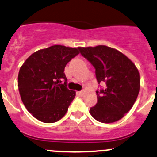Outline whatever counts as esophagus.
<instances>
[{
	"instance_id": "34e87169",
	"label": "esophagus",
	"mask_w": 157,
	"mask_h": 157,
	"mask_svg": "<svg viewBox=\"0 0 157 157\" xmlns=\"http://www.w3.org/2000/svg\"><path fill=\"white\" fill-rule=\"evenodd\" d=\"M84 94H85V92L83 90L82 91H79V92H78V96H80V97H82V96L84 95Z\"/></svg>"
}]
</instances>
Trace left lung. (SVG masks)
<instances>
[{
    "instance_id": "8db88e82",
    "label": "left lung",
    "mask_w": 157,
    "mask_h": 157,
    "mask_svg": "<svg viewBox=\"0 0 157 157\" xmlns=\"http://www.w3.org/2000/svg\"><path fill=\"white\" fill-rule=\"evenodd\" d=\"M80 54L94 66L98 84V102L90 109L98 121L110 123L122 119L130 110L140 90L139 72L129 58L105 45L78 47Z\"/></svg>"
}]
</instances>
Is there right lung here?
Returning <instances> with one entry per match:
<instances>
[{
  "mask_svg": "<svg viewBox=\"0 0 157 157\" xmlns=\"http://www.w3.org/2000/svg\"><path fill=\"white\" fill-rule=\"evenodd\" d=\"M78 53V48L52 45L32 54L20 67V97L26 109L37 120L52 123L66 114L75 92L67 87L64 68Z\"/></svg>",
  "mask_w": 157,
  "mask_h": 157,
  "instance_id": "obj_1",
  "label": "right lung"
}]
</instances>
